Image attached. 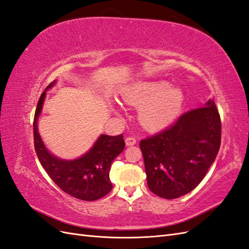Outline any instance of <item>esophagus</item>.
<instances>
[{"label": "esophagus", "mask_w": 249, "mask_h": 249, "mask_svg": "<svg viewBox=\"0 0 249 249\" xmlns=\"http://www.w3.org/2000/svg\"><path fill=\"white\" fill-rule=\"evenodd\" d=\"M125 143H126L127 146H132V145L137 144V139L133 138V137H127L125 139Z\"/></svg>", "instance_id": "obj_1"}]
</instances>
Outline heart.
Wrapping results in <instances>:
<instances>
[{
	"instance_id": "obj_1",
	"label": "heart",
	"mask_w": 249,
	"mask_h": 249,
	"mask_svg": "<svg viewBox=\"0 0 249 249\" xmlns=\"http://www.w3.org/2000/svg\"><path fill=\"white\" fill-rule=\"evenodd\" d=\"M127 103L140 106V120L148 128H161L179 116L184 103L180 88L167 82H141L129 87L123 94Z\"/></svg>"
}]
</instances>
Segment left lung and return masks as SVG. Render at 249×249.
I'll use <instances>...</instances> for the list:
<instances>
[{
    "label": "left lung",
    "instance_id": "1",
    "mask_svg": "<svg viewBox=\"0 0 249 249\" xmlns=\"http://www.w3.org/2000/svg\"><path fill=\"white\" fill-rule=\"evenodd\" d=\"M221 145L214 102L184 112L164 130L140 142L148 188L163 199L190 193L204 179Z\"/></svg>",
    "mask_w": 249,
    "mask_h": 249
}]
</instances>
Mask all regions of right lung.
I'll return each instance as SVG.
<instances>
[{
  "label": "right lung",
  "mask_w": 249,
  "mask_h": 249,
  "mask_svg": "<svg viewBox=\"0 0 249 249\" xmlns=\"http://www.w3.org/2000/svg\"><path fill=\"white\" fill-rule=\"evenodd\" d=\"M53 84L54 82L50 83L46 89ZM45 93L43 91L41 94L34 118V140L37 159L50 179L64 193L83 201L101 199L112 188L109 180L110 165L125 147L123 136L102 135L90 150L73 161H64L52 156L37 132V118L41 113Z\"/></svg>",
  "instance_id": "1"
}]
</instances>
